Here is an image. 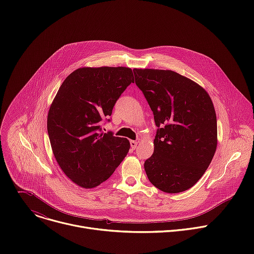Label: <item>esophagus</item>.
<instances>
[{"instance_id": "34e87169", "label": "esophagus", "mask_w": 254, "mask_h": 254, "mask_svg": "<svg viewBox=\"0 0 254 254\" xmlns=\"http://www.w3.org/2000/svg\"><path fill=\"white\" fill-rule=\"evenodd\" d=\"M136 146H137V141H135V140H130V148H131L132 150H134V149L136 148Z\"/></svg>"}]
</instances>
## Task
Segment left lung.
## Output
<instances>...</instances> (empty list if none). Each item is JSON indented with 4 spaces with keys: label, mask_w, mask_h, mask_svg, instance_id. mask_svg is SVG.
Returning a JSON list of instances; mask_svg holds the SVG:
<instances>
[{
    "label": "left lung",
    "mask_w": 254,
    "mask_h": 254,
    "mask_svg": "<svg viewBox=\"0 0 254 254\" xmlns=\"http://www.w3.org/2000/svg\"><path fill=\"white\" fill-rule=\"evenodd\" d=\"M158 127L154 154L144 162L150 182L166 193L193 187L217 148V119L207 91L172 70L133 69Z\"/></svg>",
    "instance_id": "obj_1"
}]
</instances>
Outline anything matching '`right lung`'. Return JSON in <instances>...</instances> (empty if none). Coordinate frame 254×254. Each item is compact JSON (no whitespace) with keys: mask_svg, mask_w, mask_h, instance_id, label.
<instances>
[{"mask_svg":"<svg viewBox=\"0 0 254 254\" xmlns=\"http://www.w3.org/2000/svg\"><path fill=\"white\" fill-rule=\"evenodd\" d=\"M133 81L127 67H82L66 77L54 97L47 118L51 148L61 170L79 187L100 185L128 153V139L104 133L100 125Z\"/></svg>","mask_w":254,"mask_h":254,"instance_id":"obj_1","label":"right lung"}]
</instances>
